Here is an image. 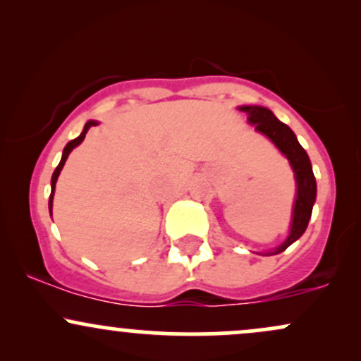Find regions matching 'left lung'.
I'll return each mask as SVG.
<instances>
[{"label": "left lung", "instance_id": "obj_1", "mask_svg": "<svg viewBox=\"0 0 361 361\" xmlns=\"http://www.w3.org/2000/svg\"><path fill=\"white\" fill-rule=\"evenodd\" d=\"M239 110L246 111L250 115L247 120H250V123H255L256 130L270 137L273 144L280 149L281 154L287 156L293 168V173H295L297 198L295 205H293L292 229H290L287 241L281 244L279 250L273 251L275 255H279V252L287 250L290 244L295 243L307 229L310 214H312V205L316 202V178H314L307 152L299 144L292 128L280 122L273 115L271 110L264 109V106H241Z\"/></svg>", "mask_w": 361, "mask_h": 361}]
</instances>
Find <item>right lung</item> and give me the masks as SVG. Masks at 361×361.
Returning <instances> with one entry per match:
<instances>
[{
    "label": "right lung",
    "mask_w": 361,
    "mask_h": 361,
    "mask_svg": "<svg viewBox=\"0 0 361 361\" xmlns=\"http://www.w3.org/2000/svg\"><path fill=\"white\" fill-rule=\"evenodd\" d=\"M93 126H97V122H93V120H90V122H86V123H85V128H82L81 134L78 135L76 139L69 140L68 146L64 147V152H62V159H61L59 166H57V168H56V171H54V175H52V181H51V185H52V192H51V198H49V210H51V215H52V197H54V190H56V181H57V176H59L61 169H62V166H64V163H66V159H68L69 152H71L73 149L78 146V144H81V142H82V139H85V135H86V132H88V128H90V127H93Z\"/></svg>",
    "instance_id": "1"
}]
</instances>
